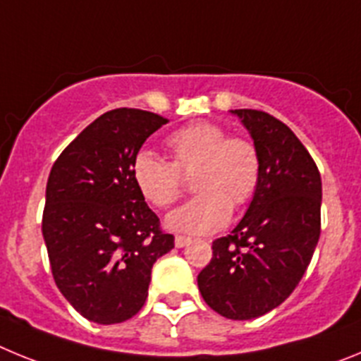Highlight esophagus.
Instances as JSON below:
<instances>
[{
  "label": "esophagus",
  "instance_id": "1",
  "mask_svg": "<svg viewBox=\"0 0 361 361\" xmlns=\"http://www.w3.org/2000/svg\"><path fill=\"white\" fill-rule=\"evenodd\" d=\"M190 242H191V238L184 237V235H177V237H175V245H177V247H184V245H188Z\"/></svg>",
  "mask_w": 361,
  "mask_h": 361
}]
</instances>
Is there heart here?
I'll use <instances>...</instances> for the list:
<instances>
[{
    "label": "heart",
    "mask_w": 361,
    "mask_h": 361,
    "mask_svg": "<svg viewBox=\"0 0 361 361\" xmlns=\"http://www.w3.org/2000/svg\"><path fill=\"white\" fill-rule=\"evenodd\" d=\"M171 161L149 149L135 155L132 177L149 204L164 209L184 193V178L199 191L195 199L168 215V228L188 235H208L228 224L233 206L253 199L260 184V155L250 139L228 135L222 126L197 121L166 139Z\"/></svg>",
    "instance_id": "obj_1"
}]
</instances>
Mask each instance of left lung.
Here are the masks:
<instances>
[{"label":"left lung","mask_w":361,"mask_h":361,"mask_svg":"<svg viewBox=\"0 0 361 361\" xmlns=\"http://www.w3.org/2000/svg\"><path fill=\"white\" fill-rule=\"evenodd\" d=\"M240 117L260 155L262 173L244 219L213 242L197 276L204 302L229 320H251L279 307L304 276L320 238L322 178L282 121L260 110Z\"/></svg>","instance_id":"obj_1"}]
</instances>
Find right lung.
Masks as SVG:
<instances>
[{"mask_svg":"<svg viewBox=\"0 0 361 361\" xmlns=\"http://www.w3.org/2000/svg\"><path fill=\"white\" fill-rule=\"evenodd\" d=\"M168 119L116 108L88 124L54 162L43 237L56 286L79 314L121 324L141 311L152 267L173 250L132 177L133 159Z\"/></svg>","mask_w":361,"mask_h":361,"instance_id":"right-lung-1","label":"right lung"}]
</instances>
